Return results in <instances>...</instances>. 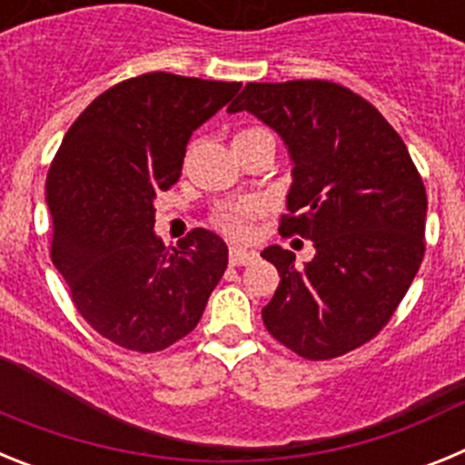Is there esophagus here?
<instances>
[{
  "label": "esophagus",
  "mask_w": 465,
  "mask_h": 465,
  "mask_svg": "<svg viewBox=\"0 0 465 465\" xmlns=\"http://www.w3.org/2000/svg\"><path fill=\"white\" fill-rule=\"evenodd\" d=\"M256 258H258L256 252H249V249H240V246H232V249H230L228 261H230V265H232V268H240V265H249V262H253Z\"/></svg>",
  "instance_id": "34e87169"
}]
</instances>
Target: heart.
Segmentation results:
<instances>
[{
  "label": "heart",
  "mask_w": 465,
  "mask_h": 465,
  "mask_svg": "<svg viewBox=\"0 0 465 465\" xmlns=\"http://www.w3.org/2000/svg\"><path fill=\"white\" fill-rule=\"evenodd\" d=\"M261 127H249V130H242L240 134L246 133H258ZM262 204L253 197H244V200H235V203H228L223 207L216 209L213 213V221L223 230L225 235L232 237V240H244L249 232H252V223L256 216H261Z\"/></svg>",
  "instance_id": "obj_1"
}]
</instances>
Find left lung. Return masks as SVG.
<instances>
[{"instance_id":"left-lung-1","label":"left lung","mask_w":465,"mask_h":465,"mask_svg":"<svg viewBox=\"0 0 465 465\" xmlns=\"http://www.w3.org/2000/svg\"><path fill=\"white\" fill-rule=\"evenodd\" d=\"M244 109L293 160L279 232L316 249L305 268L277 244L261 253L282 277L262 323L302 359H338L389 323L424 261V182L401 134L344 85L246 84L228 106Z\"/></svg>"}]
</instances>
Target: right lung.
Masks as SVG:
<instances>
[{"label": "right lung", "instance_id": "add662e5", "mask_svg": "<svg viewBox=\"0 0 465 465\" xmlns=\"http://www.w3.org/2000/svg\"><path fill=\"white\" fill-rule=\"evenodd\" d=\"M242 84L151 72L90 102L46 176L53 265L102 338L153 354L197 326L228 268V246L204 228L179 246L155 237L153 200L182 176L193 130Z\"/></svg>", "mask_w": 465, "mask_h": 465}]
</instances>
